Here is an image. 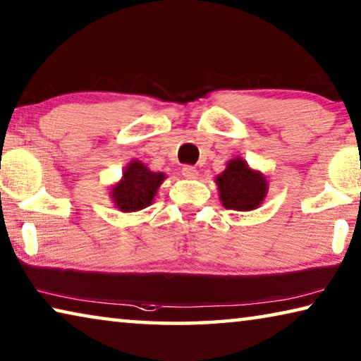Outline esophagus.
Wrapping results in <instances>:
<instances>
[{"instance_id": "esophagus-1", "label": "esophagus", "mask_w": 361, "mask_h": 361, "mask_svg": "<svg viewBox=\"0 0 361 361\" xmlns=\"http://www.w3.org/2000/svg\"><path fill=\"white\" fill-rule=\"evenodd\" d=\"M182 176H184L185 179H197L198 171L197 168H193V166H184V168H182Z\"/></svg>"}]
</instances>
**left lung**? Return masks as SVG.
<instances>
[{"label":"left lung","mask_w":361,"mask_h":361,"mask_svg":"<svg viewBox=\"0 0 361 361\" xmlns=\"http://www.w3.org/2000/svg\"><path fill=\"white\" fill-rule=\"evenodd\" d=\"M223 207L235 212L257 209L268 193V182L259 171H253L242 158H234L216 177Z\"/></svg>","instance_id":"left-lung-1"}]
</instances>
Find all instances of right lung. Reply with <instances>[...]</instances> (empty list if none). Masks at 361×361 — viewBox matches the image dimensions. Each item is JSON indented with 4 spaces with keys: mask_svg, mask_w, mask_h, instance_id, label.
Segmentation results:
<instances>
[{
    "mask_svg": "<svg viewBox=\"0 0 361 361\" xmlns=\"http://www.w3.org/2000/svg\"><path fill=\"white\" fill-rule=\"evenodd\" d=\"M166 174L153 173L140 161H132L123 173V179L111 188V198L124 213L138 212L149 207L163 184Z\"/></svg>",
    "mask_w": 361,
    "mask_h": 361,
    "instance_id": "obj_1",
    "label": "right lung"
}]
</instances>
